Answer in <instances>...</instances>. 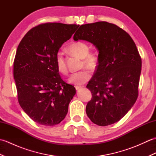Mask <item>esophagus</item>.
Listing matches in <instances>:
<instances>
[{
	"instance_id": "esophagus-1",
	"label": "esophagus",
	"mask_w": 156,
	"mask_h": 156,
	"mask_svg": "<svg viewBox=\"0 0 156 156\" xmlns=\"http://www.w3.org/2000/svg\"><path fill=\"white\" fill-rule=\"evenodd\" d=\"M75 88H76V90H80V89H81V88H83L84 87H82H82H81V86H76Z\"/></svg>"
}]
</instances>
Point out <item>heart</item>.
Returning a JSON list of instances; mask_svg holds the SVG:
<instances>
[{"instance_id":"b5f03b06","label":"heart","mask_w":156,"mask_h":156,"mask_svg":"<svg viewBox=\"0 0 156 156\" xmlns=\"http://www.w3.org/2000/svg\"><path fill=\"white\" fill-rule=\"evenodd\" d=\"M69 51L73 54L78 55L82 58V62L81 67H86L93 70L98 65V55L94 52H89V46L87 44L82 41L74 42L68 47ZM55 64L58 70L62 74H68L67 66L63 54L58 51L55 56ZM90 78V72L87 69H84L82 70L74 73L70 78L69 82L72 84L80 85L87 82Z\"/></svg>"}]
</instances>
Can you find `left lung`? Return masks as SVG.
I'll return each mask as SVG.
<instances>
[{
  "label": "left lung",
  "mask_w": 156,
  "mask_h": 156,
  "mask_svg": "<svg viewBox=\"0 0 156 156\" xmlns=\"http://www.w3.org/2000/svg\"><path fill=\"white\" fill-rule=\"evenodd\" d=\"M73 38L92 43L98 51L97 70L87 86L92 93L87 116L99 126L113 124L138 97L141 58L136 45L123 29L106 21L80 25Z\"/></svg>",
  "instance_id": "left-lung-1"
}]
</instances>
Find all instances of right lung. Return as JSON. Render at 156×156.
I'll return each instance as SVG.
<instances>
[{
  "mask_svg": "<svg viewBox=\"0 0 156 156\" xmlns=\"http://www.w3.org/2000/svg\"><path fill=\"white\" fill-rule=\"evenodd\" d=\"M79 25L48 23L30 29L16 49L13 76L19 103L33 121L59 124L68 113L76 89L62 80L55 56Z\"/></svg>",
  "mask_w": 156,
  "mask_h": 156,
  "instance_id": "1",
  "label": "right lung"
}]
</instances>
